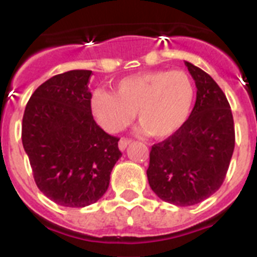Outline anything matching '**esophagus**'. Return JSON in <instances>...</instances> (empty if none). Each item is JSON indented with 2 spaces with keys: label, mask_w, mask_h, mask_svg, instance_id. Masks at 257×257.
Returning <instances> with one entry per match:
<instances>
[{
  "label": "esophagus",
  "mask_w": 257,
  "mask_h": 257,
  "mask_svg": "<svg viewBox=\"0 0 257 257\" xmlns=\"http://www.w3.org/2000/svg\"><path fill=\"white\" fill-rule=\"evenodd\" d=\"M130 143H131L130 139H124V138H122V139L119 140V143H118V147H119L121 151H124V149L127 148V145H130Z\"/></svg>",
  "instance_id": "esophagus-1"
}]
</instances>
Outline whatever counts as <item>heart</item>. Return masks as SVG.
<instances>
[{"label":"heart","instance_id":"b5f03b06","mask_svg":"<svg viewBox=\"0 0 257 257\" xmlns=\"http://www.w3.org/2000/svg\"><path fill=\"white\" fill-rule=\"evenodd\" d=\"M194 100L196 87L185 72L154 70L122 78L114 85V94L96 90L91 110L109 134L126 128L136 113L144 133L167 139L187 123Z\"/></svg>","mask_w":257,"mask_h":257}]
</instances>
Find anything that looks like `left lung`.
I'll return each mask as SVG.
<instances>
[{
  "instance_id": "obj_1",
  "label": "left lung",
  "mask_w": 257,
  "mask_h": 257,
  "mask_svg": "<svg viewBox=\"0 0 257 257\" xmlns=\"http://www.w3.org/2000/svg\"><path fill=\"white\" fill-rule=\"evenodd\" d=\"M197 87L194 108L179 133L154 144L147 170L162 201L193 206L221 187L235 144L230 105L212 77L185 61Z\"/></svg>"
}]
</instances>
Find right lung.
<instances>
[{
    "label": "right lung",
    "instance_id": "1",
    "mask_svg": "<svg viewBox=\"0 0 257 257\" xmlns=\"http://www.w3.org/2000/svg\"><path fill=\"white\" fill-rule=\"evenodd\" d=\"M91 73L78 69L51 77L32 94L23 115L22 142L36 184L64 207L99 201L122 156L119 139L92 117Z\"/></svg>",
    "mask_w": 257,
    "mask_h": 257
}]
</instances>
